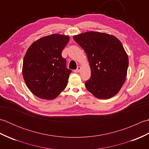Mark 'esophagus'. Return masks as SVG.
<instances>
[{
    "label": "esophagus",
    "mask_w": 149,
    "mask_h": 149,
    "mask_svg": "<svg viewBox=\"0 0 149 149\" xmlns=\"http://www.w3.org/2000/svg\"><path fill=\"white\" fill-rule=\"evenodd\" d=\"M81 67L80 66H77V69L75 70H74V72H75V73H79V72H81Z\"/></svg>",
    "instance_id": "esophagus-1"
}]
</instances>
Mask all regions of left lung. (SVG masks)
<instances>
[{
    "instance_id": "1",
    "label": "left lung",
    "mask_w": 149,
    "mask_h": 149,
    "mask_svg": "<svg viewBox=\"0 0 149 149\" xmlns=\"http://www.w3.org/2000/svg\"><path fill=\"white\" fill-rule=\"evenodd\" d=\"M86 52L91 77L85 83L98 99H107L119 92L127 77L129 58L120 41L115 36L89 31L73 36Z\"/></svg>"
}]
</instances>
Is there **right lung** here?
Listing matches in <instances>:
<instances>
[{
    "instance_id": "obj_1",
    "label": "right lung",
    "mask_w": 149,
    "mask_h": 149,
    "mask_svg": "<svg viewBox=\"0 0 149 149\" xmlns=\"http://www.w3.org/2000/svg\"><path fill=\"white\" fill-rule=\"evenodd\" d=\"M70 37L54 34L34 42L25 54L22 75L27 88L34 95L53 100L65 90L72 70L66 68L61 56Z\"/></svg>"
}]
</instances>
